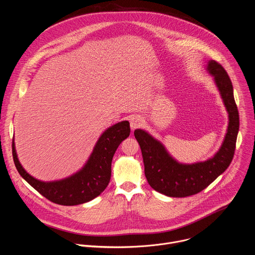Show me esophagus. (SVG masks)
I'll return each instance as SVG.
<instances>
[{"instance_id":"esophagus-1","label":"esophagus","mask_w":255,"mask_h":255,"mask_svg":"<svg viewBox=\"0 0 255 255\" xmlns=\"http://www.w3.org/2000/svg\"><path fill=\"white\" fill-rule=\"evenodd\" d=\"M142 124H143V120L139 116H133L130 119V127H131L132 130H135V129L139 128Z\"/></svg>"}]
</instances>
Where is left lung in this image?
Wrapping results in <instances>:
<instances>
[{
	"label": "left lung",
	"mask_w": 255,
	"mask_h": 255,
	"mask_svg": "<svg viewBox=\"0 0 255 255\" xmlns=\"http://www.w3.org/2000/svg\"><path fill=\"white\" fill-rule=\"evenodd\" d=\"M208 71L214 77L229 114L225 139L214 157L193 164L174 160L163 145L147 132L134 131L144 162V173L150 187L168 197L184 198L196 195L206 189L230 165L236 147L239 130V114L234 100L233 86L224 67L215 60L208 62Z\"/></svg>",
	"instance_id": "8db88e82"
}]
</instances>
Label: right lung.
<instances>
[{"instance_id":"1","label":"right lung","mask_w":255,"mask_h":255,"mask_svg":"<svg viewBox=\"0 0 255 255\" xmlns=\"http://www.w3.org/2000/svg\"><path fill=\"white\" fill-rule=\"evenodd\" d=\"M129 135L128 121L119 122L108 128L99 138L86 165L74 175L57 181L45 183L27 173L19 162L14 141L13 159L20 175L47 200L62 206L80 205L92 201L107 188L111 178V164L115 151Z\"/></svg>"}]
</instances>
